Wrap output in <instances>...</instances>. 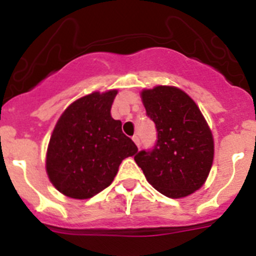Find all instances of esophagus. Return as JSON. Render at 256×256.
<instances>
[{"label":"esophagus","mask_w":256,"mask_h":256,"mask_svg":"<svg viewBox=\"0 0 256 256\" xmlns=\"http://www.w3.org/2000/svg\"><path fill=\"white\" fill-rule=\"evenodd\" d=\"M132 140H134V142L136 144V146L138 147H140V144H141V142H140V138H138V136H134L132 138Z\"/></svg>","instance_id":"1"}]
</instances>
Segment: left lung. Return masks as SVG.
Returning a JSON list of instances; mask_svg holds the SVG:
<instances>
[{
	"label": "left lung",
	"instance_id": "1",
	"mask_svg": "<svg viewBox=\"0 0 256 256\" xmlns=\"http://www.w3.org/2000/svg\"><path fill=\"white\" fill-rule=\"evenodd\" d=\"M146 114L157 128V142L135 161L150 184L168 198H183L204 184L214 157V141L192 98L176 86L141 92Z\"/></svg>",
	"mask_w": 256,
	"mask_h": 256
}]
</instances>
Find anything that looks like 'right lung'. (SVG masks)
I'll return each mask as SVG.
<instances>
[{
  "instance_id": "obj_1",
  "label": "right lung",
  "mask_w": 256,
  "mask_h": 256,
  "mask_svg": "<svg viewBox=\"0 0 256 256\" xmlns=\"http://www.w3.org/2000/svg\"><path fill=\"white\" fill-rule=\"evenodd\" d=\"M118 90L94 92L72 102L52 132L46 170L66 197L88 200L109 187L126 157L138 147L112 118Z\"/></svg>"
}]
</instances>
